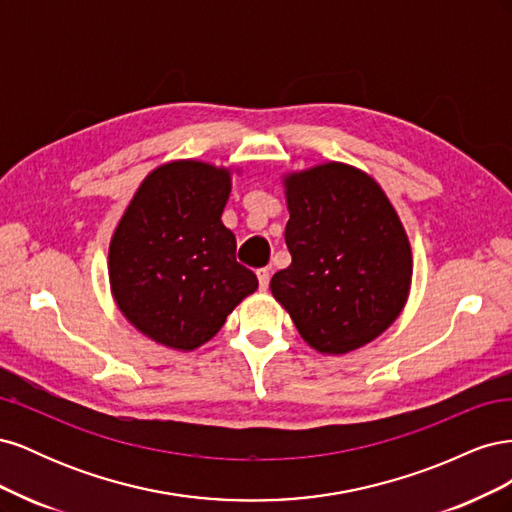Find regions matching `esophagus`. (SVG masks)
Instances as JSON below:
<instances>
[{"mask_svg":"<svg viewBox=\"0 0 512 512\" xmlns=\"http://www.w3.org/2000/svg\"><path fill=\"white\" fill-rule=\"evenodd\" d=\"M256 275H258V284H260V288L262 290H267L269 288V269H258L256 271Z\"/></svg>","mask_w":512,"mask_h":512,"instance_id":"obj_1","label":"esophagus"}]
</instances>
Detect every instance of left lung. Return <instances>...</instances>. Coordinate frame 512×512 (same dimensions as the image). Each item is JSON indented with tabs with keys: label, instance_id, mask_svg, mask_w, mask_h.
<instances>
[{
	"label": "left lung",
	"instance_id": "1",
	"mask_svg": "<svg viewBox=\"0 0 512 512\" xmlns=\"http://www.w3.org/2000/svg\"><path fill=\"white\" fill-rule=\"evenodd\" d=\"M292 262L271 277L305 342L346 354L376 339L406 305L412 252L380 185L363 170L320 164L284 179Z\"/></svg>",
	"mask_w": 512,
	"mask_h": 512
}]
</instances>
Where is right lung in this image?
<instances>
[{
	"instance_id": "obj_1",
	"label": "right lung",
	"mask_w": 512,
	"mask_h": 512,
	"mask_svg": "<svg viewBox=\"0 0 512 512\" xmlns=\"http://www.w3.org/2000/svg\"><path fill=\"white\" fill-rule=\"evenodd\" d=\"M230 173L181 160L153 170L119 220L108 250L113 297L153 342L194 350L258 288L222 224Z\"/></svg>"
}]
</instances>
